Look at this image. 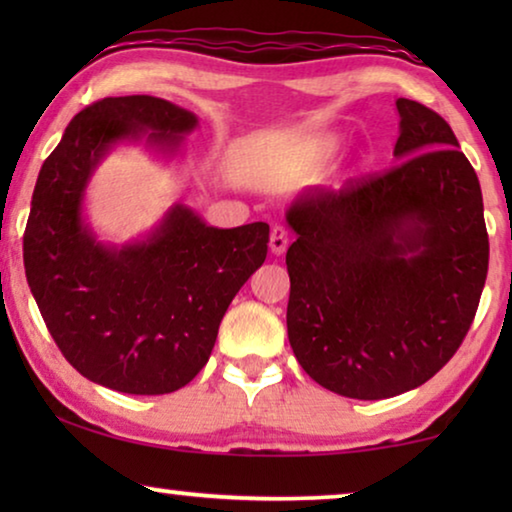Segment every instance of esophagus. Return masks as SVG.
<instances>
[{
	"instance_id": "1",
	"label": "esophagus",
	"mask_w": 512,
	"mask_h": 512,
	"mask_svg": "<svg viewBox=\"0 0 512 512\" xmlns=\"http://www.w3.org/2000/svg\"><path fill=\"white\" fill-rule=\"evenodd\" d=\"M286 247H289V233L284 226H275L270 230V251L275 256H282Z\"/></svg>"
}]
</instances>
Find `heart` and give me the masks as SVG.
Listing matches in <instances>:
<instances>
[{
    "instance_id": "heart-1",
    "label": "heart",
    "mask_w": 512,
    "mask_h": 512,
    "mask_svg": "<svg viewBox=\"0 0 512 512\" xmlns=\"http://www.w3.org/2000/svg\"><path fill=\"white\" fill-rule=\"evenodd\" d=\"M333 146H335V142H328V144H326V149H333Z\"/></svg>"
}]
</instances>
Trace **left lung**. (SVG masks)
Listing matches in <instances>:
<instances>
[{"label":"left lung","mask_w":512,"mask_h":512,"mask_svg":"<svg viewBox=\"0 0 512 512\" xmlns=\"http://www.w3.org/2000/svg\"><path fill=\"white\" fill-rule=\"evenodd\" d=\"M396 111L401 165L340 191L305 188L286 209L291 349L314 382L359 401L431 380L487 279L478 174L436 111L405 97Z\"/></svg>","instance_id":"8db88e82"}]
</instances>
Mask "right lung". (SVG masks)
I'll return each mask as SVG.
<instances>
[{"label": "right lung", "instance_id": "add662e5", "mask_svg": "<svg viewBox=\"0 0 512 512\" xmlns=\"http://www.w3.org/2000/svg\"><path fill=\"white\" fill-rule=\"evenodd\" d=\"M195 128L193 111L160 97H104L72 118L32 193L23 258L41 317L83 377L123 394H170L191 382L235 293L268 254V223L214 228L181 202L125 244L90 226L88 184L114 146L144 142L174 160Z\"/></svg>", "mask_w": 512, "mask_h": 512}]
</instances>
